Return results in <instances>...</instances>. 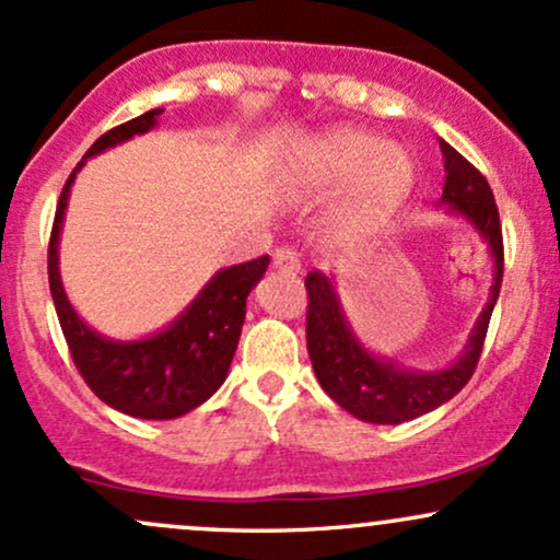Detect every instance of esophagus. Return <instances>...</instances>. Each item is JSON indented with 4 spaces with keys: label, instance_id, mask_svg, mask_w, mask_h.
Listing matches in <instances>:
<instances>
[{
    "label": "esophagus",
    "instance_id": "esophagus-1",
    "mask_svg": "<svg viewBox=\"0 0 560 560\" xmlns=\"http://www.w3.org/2000/svg\"><path fill=\"white\" fill-rule=\"evenodd\" d=\"M273 268L279 273H300V255L289 247H279L273 253Z\"/></svg>",
    "mask_w": 560,
    "mask_h": 560
}]
</instances>
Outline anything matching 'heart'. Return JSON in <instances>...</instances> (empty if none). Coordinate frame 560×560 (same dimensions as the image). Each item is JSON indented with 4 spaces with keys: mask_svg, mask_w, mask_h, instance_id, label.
Wrapping results in <instances>:
<instances>
[{
    "mask_svg": "<svg viewBox=\"0 0 560 560\" xmlns=\"http://www.w3.org/2000/svg\"><path fill=\"white\" fill-rule=\"evenodd\" d=\"M289 178L305 191H329L352 182L342 221L350 229H365L408 199L416 186V160L405 147L384 144L376 133L339 126L300 144Z\"/></svg>",
    "mask_w": 560,
    "mask_h": 560,
    "instance_id": "obj_1",
    "label": "heart"
}]
</instances>
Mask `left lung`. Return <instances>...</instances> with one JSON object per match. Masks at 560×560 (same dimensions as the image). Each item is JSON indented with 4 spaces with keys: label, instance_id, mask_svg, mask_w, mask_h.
Segmentation results:
<instances>
[{
    "label": "left lung",
    "instance_id": "left-lung-1",
    "mask_svg": "<svg viewBox=\"0 0 560 560\" xmlns=\"http://www.w3.org/2000/svg\"><path fill=\"white\" fill-rule=\"evenodd\" d=\"M445 189L440 208L458 215L481 236L492 258V287L464 350L445 369H410L395 358L371 352L361 342L339 300L334 276L311 271L307 287V355L318 384L334 402L365 423H402L453 400L477 369L487 326L503 281V231L490 184L468 160L440 139Z\"/></svg>",
    "mask_w": 560,
    "mask_h": 560
}]
</instances>
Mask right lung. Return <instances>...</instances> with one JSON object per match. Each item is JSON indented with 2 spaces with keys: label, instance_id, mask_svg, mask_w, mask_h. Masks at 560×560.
<instances>
[{
  "label": "right lung",
  "instance_id": "obj_1",
  "mask_svg": "<svg viewBox=\"0 0 560 560\" xmlns=\"http://www.w3.org/2000/svg\"><path fill=\"white\" fill-rule=\"evenodd\" d=\"M160 115L163 107L147 110L139 118L102 133L89 147L62 189L49 240V289L75 369L102 402L133 419L150 421H168L189 413L226 382L231 358L240 345L247 298L268 268V255L221 268L165 329L141 339L105 337L94 331L70 305L60 279V234L70 186L89 158L152 131Z\"/></svg>",
  "mask_w": 560,
  "mask_h": 560
}]
</instances>
